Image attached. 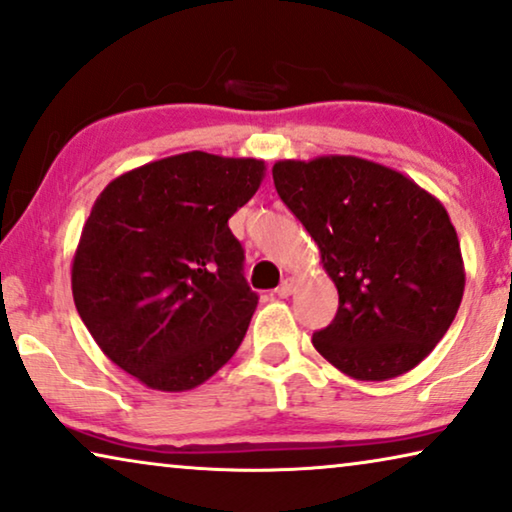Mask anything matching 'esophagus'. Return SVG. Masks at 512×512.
<instances>
[{
    "label": "esophagus",
    "instance_id": "esophagus-1",
    "mask_svg": "<svg viewBox=\"0 0 512 512\" xmlns=\"http://www.w3.org/2000/svg\"><path fill=\"white\" fill-rule=\"evenodd\" d=\"M293 288H295V277H284L274 293H277L279 298H288V295L293 293Z\"/></svg>",
    "mask_w": 512,
    "mask_h": 512
}]
</instances>
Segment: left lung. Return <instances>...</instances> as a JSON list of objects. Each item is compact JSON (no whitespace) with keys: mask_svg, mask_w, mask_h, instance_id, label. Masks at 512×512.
Segmentation results:
<instances>
[{"mask_svg":"<svg viewBox=\"0 0 512 512\" xmlns=\"http://www.w3.org/2000/svg\"><path fill=\"white\" fill-rule=\"evenodd\" d=\"M272 177L339 293L335 321L311 344L355 381L411 372L446 335L464 295L446 207L399 170L351 154L281 159Z\"/></svg>","mask_w":512,"mask_h":512,"instance_id":"1","label":"left lung"}]
</instances>
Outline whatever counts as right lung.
I'll list each match as a JSON object with an SVG mask.
<instances>
[{
    "instance_id": "1",
    "label": "right lung",
    "mask_w": 512,
    "mask_h": 512,
    "mask_svg": "<svg viewBox=\"0 0 512 512\" xmlns=\"http://www.w3.org/2000/svg\"><path fill=\"white\" fill-rule=\"evenodd\" d=\"M265 161L182 152L106 184L71 263L73 302L117 367L161 392L194 390L242 344L258 295L228 219Z\"/></svg>"
}]
</instances>
